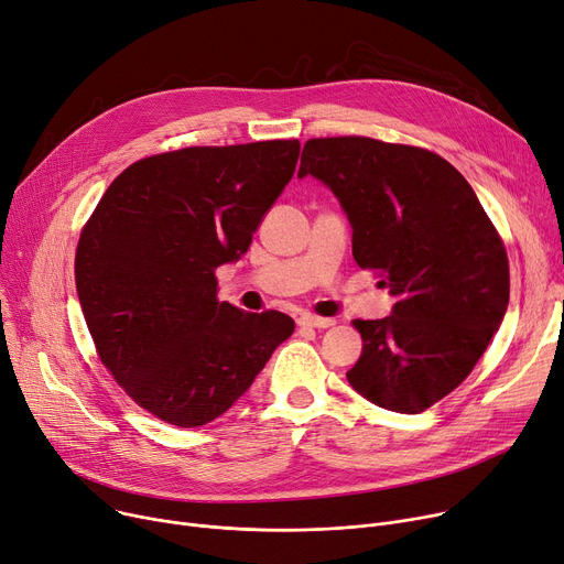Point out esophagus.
Wrapping results in <instances>:
<instances>
[{"instance_id": "esophagus-1", "label": "esophagus", "mask_w": 564, "mask_h": 564, "mask_svg": "<svg viewBox=\"0 0 564 564\" xmlns=\"http://www.w3.org/2000/svg\"><path fill=\"white\" fill-rule=\"evenodd\" d=\"M302 327H311V329H329L336 324L334 317H317V315H302L300 317Z\"/></svg>"}]
</instances>
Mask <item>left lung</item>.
I'll list each match as a JSON object with an SVG mask.
<instances>
[{"instance_id":"left-lung-1","label":"left lung","mask_w":564,"mask_h":564,"mask_svg":"<svg viewBox=\"0 0 564 564\" xmlns=\"http://www.w3.org/2000/svg\"><path fill=\"white\" fill-rule=\"evenodd\" d=\"M297 175L334 192L354 260L395 297L391 315L351 322L364 351L347 381L377 406L425 411L476 368L508 311V253L485 207L451 162L368 137L306 141Z\"/></svg>"}]
</instances>
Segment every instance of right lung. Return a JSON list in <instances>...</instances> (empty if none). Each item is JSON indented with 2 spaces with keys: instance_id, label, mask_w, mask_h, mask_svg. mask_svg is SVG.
I'll return each instance as SVG.
<instances>
[{
  "instance_id": "add662e5",
  "label": "right lung",
  "mask_w": 564,
  "mask_h": 564,
  "mask_svg": "<svg viewBox=\"0 0 564 564\" xmlns=\"http://www.w3.org/2000/svg\"><path fill=\"white\" fill-rule=\"evenodd\" d=\"M300 141L183 148L134 162L82 230L75 285L100 361L153 416L219 419L292 336V317L217 300L300 160Z\"/></svg>"
}]
</instances>
